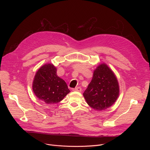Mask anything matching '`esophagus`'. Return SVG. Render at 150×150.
I'll use <instances>...</instances> for the list:
<instances>
[{
  "label": "esophagus",
  "instance_id": "obj_1",
  "mask_svg": "<svg viewBox=\"0 0 150 150\" xmlns=\"http://www.w3.org/2000/svg\"><path fill=\"white\" fill-rule=\"evenodd\" d=\"M74 91H77V92H81V88L80 87H77L74 89H73Z\"/></svg>",
  "mask_w": 150,
  "mask_h": 150
}]
</instances>
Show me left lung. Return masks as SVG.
Returning a JSON list of instances; mask_svg holds the SVG:
<instances>
[{"label":"left lung","mask_w":150,"mask_h":150,"mask_svg":"<svg viewBox=\"0 0 150 150\" xmlns=\"http://www.w3.org/2000/svg\"><path fill=\"white\" fill-rule=\"evenodd\" d=\"M117 78L105 63L94 70L93 76L83 96L88 105L96 111H103L111 107L119 96Z\"/></svg>","instance_id":"obj_1"}]
</instances>
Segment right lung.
<instances>
[{
  "label": "right lung",
  "instance_id": "1",
  "mask_svg": "<svg viewBox=\"0 0 150 150\" xmlns=\"http://www.w3.org/2000/svg\"><path fill=\"white\" fill-rule=\"evenodd\" d=\"M51 63L42 66L36 72L32 84L35 95L46 104L57 103L70 92L65 81L57 74Z\"/></svg>",
  "mask_w": 150,
  "mask_h": 150
}]
</instances>
